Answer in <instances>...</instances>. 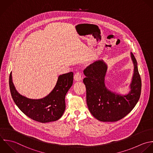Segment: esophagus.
Masks as SVG:
<instances>
[{"instance_id":"obj_1","label":"esophagus","mask_w":153,"mask_h":153,"mask_svg":"<svg viewBox=\"0 0 153 153\" xmlns=\"http://www.w3.org/2000/svg\"><path fill=\"white\" fill-rule=\"evenodd\" d=\"M74 79L76 82H80L82 80V74L80 72H77L74 74Z\"/></svg>"}]
</instances>
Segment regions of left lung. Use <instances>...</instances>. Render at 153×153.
<instances>
[{
  "label": "left lung",
  "instance_id": "8db88e82",
  "mask_svg": "<svg viewBox=\"0 0 153 153\" xmlns=\"http://www.w3.org/2000/svg\"><path fill=\"white\" fill-rule=\"evenodd\" d=\"M134 65V73L129 91L122 94L107 87L105 78L108 70L107 64L97 60L84 70L83 83L86 89V102L89 111L101 122H116L128 115L139 101L141 91V80L137 60L131 52Z\"/></svg>",
  "mask_w": 153,
  "mask_h": 153
}]
</instances>
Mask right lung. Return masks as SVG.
<instances>
[{
	"label": "right lung",
	"mask_w": 153,
	"mask_h": 153,
	"mask_svg": "<svg viewBox=\"0 0 153 153\" xmlns=\"http://www.w3.org/2000/svg\"><path fill=\"white\" fill-rule=\"evenodd\" d=\"M73 82V73L59 75L52 91L40 99H31L20 94L16 89L9 76V88L12 98L19 109L30 119L40 122L48 123L58 120L65 109V97Z\"/></svg>",
	"instance_id": "obj_1"
}]
</instances>
